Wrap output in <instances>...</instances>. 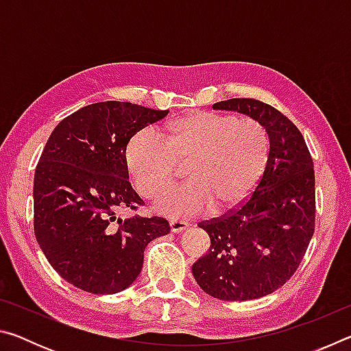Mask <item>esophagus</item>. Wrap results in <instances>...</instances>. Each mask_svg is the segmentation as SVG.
Wrapping results in <instances>:
<instances>
[{"label":"esophagus","instance_id":"1","mask_svg":"<svg viewBox=\"0 0 351 351\" xmlns=\"http://www.w3.org/2000/svg\"><path fill=\"white\" fill-rule=\"evenodd\" d=\"M187 223H184V221H170V230L173 234H180V232H182V230H186L187 229Z\"/></svg>","mask_w":351,"mask_h":351}]
</instances>
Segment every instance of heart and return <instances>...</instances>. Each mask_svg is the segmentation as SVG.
Masks as SVG:
<instances>
[{
	"instance_id": "heart-1",
	"label": "heart",
	"mask_w": 351,
	"mask_h": 351,
	"mask_svg": "<svg viewBox=\"0 0 351 351\" xmlns=\"http://www.w3.org/2000/svg\"><path fill=\"white\" fill-rule=\"evenodd\" d=\"M269 156V134L251 117L197 111L169 122L162 138L142 128L123 148V164L141 197L167 189L176 164L187 182L162 193L154 210L169 218H192L240 206L257 186Z\"/></svg>"
}]
</instances>
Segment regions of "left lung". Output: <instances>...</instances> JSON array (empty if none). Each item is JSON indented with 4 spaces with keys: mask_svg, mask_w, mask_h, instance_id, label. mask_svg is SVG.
<instances>
[{
    "mask_svg": "<svg viewBox=\"0 0 351 351\" xmlns=\"http://www.w3.org/2000/svg\"><path fill=\"white\" fill-rule=\"evenodd\" d=\"M213 110L239 111L261 122L269 134L268 162L240 209L199 223L210 247L195 261L199 288L228 302L265 297L299 268L314 234V165L305 139L274 106L255 99H229Z\"/></svg>",
    "mask_w": 351,
    "mask_h": 351,
    "instance_id": "1",
    "label": "left lung"
}]
</instances>
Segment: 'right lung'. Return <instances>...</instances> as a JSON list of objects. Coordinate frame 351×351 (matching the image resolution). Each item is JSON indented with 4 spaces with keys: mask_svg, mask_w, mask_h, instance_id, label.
<instances>
[{
    "mask_svg": "<svg viewBox=\"0 0 351 351\" xmlns=\"http://www.w3.org/2000/svg\"><path fill=\"white\" fill-rule=\"evenodd\" d=\"M167 110L99 102L64 117L47 139L34 178V230L52 268L93 294L128 288L144 265L148 243L167 235L161 217L117 218L144 204L128 181V139Z\"/></svg>",
    "mask_w": 351,
    "mask_h": 351,
    "instance_id": "add662e5",
    "label": "right lung"
}]
</instances>
